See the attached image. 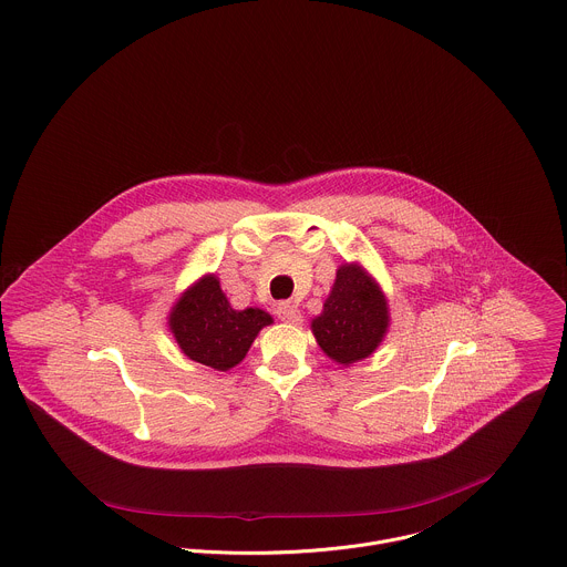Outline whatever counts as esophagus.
<instances>
[{
	"label": "esophagus",
	"instance_id": "obj_1",
	"mask_svg": "<svg viewBox=\"0 0 567 567\" xmlns=\"http://www.w3.org/2000/svg\"><path fill=\"white\" fill-rule=\"evenodd\" d=\"M276 316H278L282 322H289V324H293V322H298V320H300V311H298V307H296L293 302H289V300L278 302V305H276Z\"/></svg>",
	"mask_w": 567,
	"mask_h": 567
}]
</instances>
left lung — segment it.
I'll return each mask as SVG.
<instances>
[{"mask_svg": "<svg viewBox=\"0 0 567 567\" xmlns=\"http://www.w3.org/2000/svg\"><path fill=\"white\" fill-rule=\"evenodd\" d=\"M389 327V309L380 287L358 267L338 269L324 311L311 322L320 349L340 364L369 358Z\"/></svg>", "mask_w": 567, "mask_h": 567, "instance_id": "left-lung-1", "label": "left lung"}]
</instances>
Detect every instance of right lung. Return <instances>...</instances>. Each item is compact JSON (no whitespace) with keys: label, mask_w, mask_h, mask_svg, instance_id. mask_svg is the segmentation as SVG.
<instances>
[{"label":"right lung","mask_w":567,"mask_h":567,"mask_svg":"<svg viewBox=\"0 0 567 567\" xmlns=\"http://www.w3.org/2000/svg\"><path fill=\"white\" fill-rule=\"evenodd\" d=\"M267 324H271V316L260 309H231L216 276H207L185 291L169 316L183 353L216 371L236 367Z\"/></svg>","instance_id":"obj_1"}]
</instances>
